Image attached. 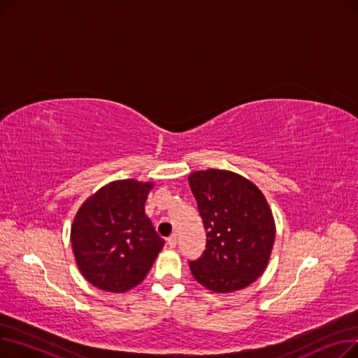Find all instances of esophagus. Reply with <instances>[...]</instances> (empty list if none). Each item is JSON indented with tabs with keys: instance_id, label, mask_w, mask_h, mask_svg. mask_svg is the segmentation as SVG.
<instances>
[{
	"instance_id": "esophagus-1",
	"label": "esophagus",
	"mask_w": 358,
	"mask_h": 358,
	"mask_svg": "<svg viewBox=\"0 0 358 358\" xmlns=\"http://www.w3.org/2000/svg\"><path fill=\"white\" fill-rule=\"evenodd\" d=\"M177 242H178L177 235H176V234H173L171 236L168 238V247H169V248H176V247H177Z\"/></svg>"
}]
</instances>
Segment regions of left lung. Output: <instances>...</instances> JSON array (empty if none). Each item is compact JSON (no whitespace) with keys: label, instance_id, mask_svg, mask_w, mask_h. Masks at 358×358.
<instances>
[{"label":"left lung","instance_id":"left-lung-1","mask_svg":"<svg viewBox=\"0 0 358 358\" xmlns=\"http://www.w3.org/2000/svg\"><path fill=\"white\" fill-rule=\"evenodd\" d=\"M206 229V250L190 261L193 277L208 290L245 289L266 271L275 239V223L258 187L227 169L189 176Z\"/></svg>","mask_w":358,"mask_h":358}]
</instances>
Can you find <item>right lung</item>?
<instances>
[{
  "instance_id": "right-lung-1",
  "label": "right lung",
  "mask_w": 358,
  "mask_h": 358,
  "mask_svg": "<svg viewBox=\"0 0 358 358\" xmlns=\"http://www.w3.org/2000/svg\"><path fill=\"white\" fill-rule=\"evenodd\" d=\"M154 182L117 180L90 196L71 227L75 262L104 292L124 293L142 283L165 241L145 215Z\"/></svg>"
}]
</instances>
